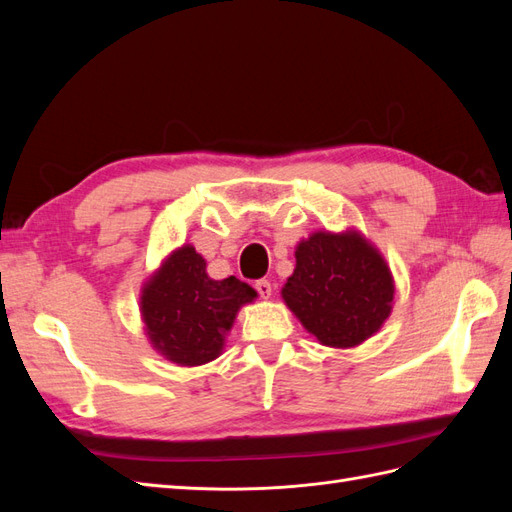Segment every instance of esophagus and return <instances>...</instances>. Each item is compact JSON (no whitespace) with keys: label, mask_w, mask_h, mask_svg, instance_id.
Instances as JSON below:
<instances>
[{"label":"esophagus","mask_w":512,"mask_h":512,"mask_svg":"<svg viewBox=\"0 0 512 512\" xmlns=\"http://www.w3.org/2000/svg\"><path fill=\"white\" fill-rule=\"evenodd\" d=\"M254 286H256V290H258V294H260L262 299H269L271 294H273V286H271L269 280H258Z\"/></svg>","instance_id":"esophagus-1"}]
</instances>
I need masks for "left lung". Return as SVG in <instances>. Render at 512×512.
I'll list each match as a JSON object with an SVG mask.
<instances>
[{
    "label": "left lung",
    "mask_w": 512,
    "mask_h": 512,
    "mask_svg": "<svg viewBox=\"0 0 512 512\" xmlns=\"http://www.w3.org/2000/svg\"><path fill=\"white\" fill-rule=\"evenodd\" d=\"M282 299L318 344L356 348L391 316L395 280L378 247L356 228L316 230L299 241Z\"/></svg>",
    "instance_id": "8db88e82"
}]
</instances>
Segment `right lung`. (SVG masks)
Returning a JSON list of instances; mask_svg holds the SVG:
<instances>
[{
  "instance_id": "right-lung-1",
  "label": "right lung",
  "mask_w": 512,
  "mask_h": 512,
  "mask_svg": "<svg viewBox=\"0 0 512 512\" xmlns=\"http://www.w3.org/2000/svg\"><path fill=\"white\" fill-rule=\"evenodd\" d=\"M258 297L237 280H213L207 260L185 243L170 252L141 288V318L151 348L181 367L218 359L239 309Z\"/></svg>"
}]
</instances>
